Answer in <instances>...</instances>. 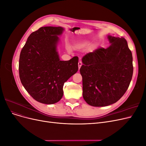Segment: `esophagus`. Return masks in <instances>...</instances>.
<instances>
[{
	"label": "esophagus",
	"instance_id": "34e87169",
	"mask_svg": "<svg viewBox=\"0 0 146 146\" xmlns=\"http://www.w3.org/2000/svg\"><path fill=\"white\" fill-rule=\"evenodd\" d=\"M78 69H80V68H81L82 65V61H79L78 63Z\"/></svg>",
	"mask_w": 146,
	"mask_h": 146
}]
</instances>
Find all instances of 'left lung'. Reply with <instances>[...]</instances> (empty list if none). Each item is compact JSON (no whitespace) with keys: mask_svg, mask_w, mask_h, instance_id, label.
Returning <instances> with one entry per match:
<instances>
[{"mask_svg":"<svg viewBox=\"0 0 146 146\" xmlns=\"http://www.w3.org/2000/svg\"><path fill=\"white\" fill-rule=\"evenodd\" d=\"M108 38L111 43L108 48L99 47L82 58L83 97L93 107L116 103L125 93L133 76V56L125 38Z\"/></svg>","mask_w":146,"mask_h":146,"instance_id":"left-lung-1","label":"left lung"}]
</instances>
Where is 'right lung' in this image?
<instances>
[{
    "label": "right lung",
    "instance_id": "right-lung-1",
    "mask_svg": "<svg viewBox=\"0 0 146 146\" xmlns=\"http://www.w3.org/2000/svg\"><path fill=\"white\" fill-rule=\"evenodd\" d=\"M61 27H42L33 32L21 50L19 61L21 82L39 102L54 104L63 96L64 82L78 69V56L60 60L56 45Z\"/></svg>",
    "mask_w": 146,
    "mask_h": 146
}]
</instances>
